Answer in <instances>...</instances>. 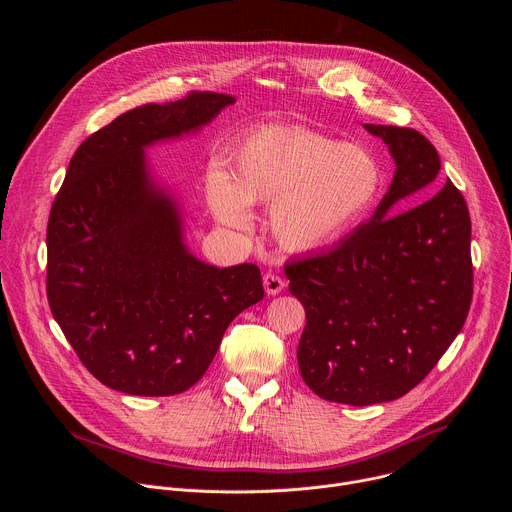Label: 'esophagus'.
I'll list each match as a JSON object with an SVG mask.
<instances>
[{"label":"esophagus","mask_w":512,"mask_h":512,"mask_svg":"<svg viewBox=\"0 0 512 512\" xmlns=\"http://www.w3.org/2000/svg\"><path fill=\"white\" fill-rule=\"evenodd\" d=\"M263 287H265V294L267 296H277L279 291L285 287V281L277 275V273H265L263 275Z\"/></svg>","instance_id":"obj_1"}]
</instances>
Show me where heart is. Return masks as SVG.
I'll return each mask as SVG.
<instances>
[{
	"mask_svg": "<svg viewBox=\"0 0 512 512\" xmlns=\"http://www.w3.org/2000/svg\"><path fill=\"white\" fill-rule=\"evenodd\" d=\"M225 170L208 168V210L233 231L253 227L251 206L269 202L267 227L289 253L330 247L371 210L381 166L362 145L336 141L304 125H259L235 137Z\"/></svg>",
	"mask_w": 512,
	"mask_h": 512,
	"instance_id": "1",
	"label": "heart"
}]
</instances>
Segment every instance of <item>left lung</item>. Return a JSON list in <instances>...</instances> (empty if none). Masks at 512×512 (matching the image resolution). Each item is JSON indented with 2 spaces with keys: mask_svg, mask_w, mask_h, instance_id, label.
Returning <instances> with one entry per match:
<instances>
[{
  "mask_svg": "<svg viewBox=\"0 0 512 512\" xmlns=\"http://www.w3.org/2000/svg\"><path fill=\"white\" fill-rule=\"evenodd\" d=\"M395 162L393 182L367 223L324 255L285 265L306 308L298 364L322 399L354 407L403 397L462 330L472 302L470 214L448 180L433 192L440 156L415 129L364 123Z\"/></svg>",
  "mask_w": 512,
  "mask_h": 512,
  "instance_id": "1",
  "label": "left lung"
}]
</instances>
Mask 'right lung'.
<instances>
[{"mask_svg": "<svg viewBox=\"0 0 512 512\" xmlns=\"http://www.w3.org/2000/svg\"><path fill=\"white\" fill-rule=\"evenodd\" d=\"M233 103L192 93L135 107L89 135L68 164L48 218L46 294L66 340L109 389L141 397L190 389L229 324L263 300L257 265L221 269L188 249L180 200L145 156Z\"/></svg>", "mask_w": 512, "mask_h": 512, "instance_id": "add662e5", "label": "right lung"}]
</instances>
